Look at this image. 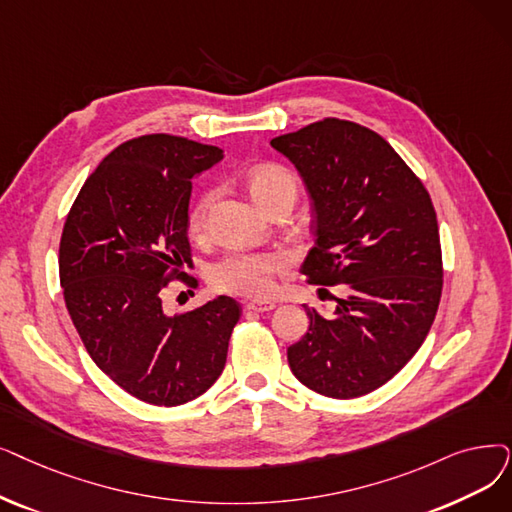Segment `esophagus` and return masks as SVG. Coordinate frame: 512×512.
I'll list each match as a JSON object with an SVG mask.
<instances>
[{
  "label": "esophagus",
  "mask_w": 512,
  "mask_h": 512,
  "mask_svg": "<svg viewBox=\"0 0 512 512\" xmlns=\"http://www.w3.org/2000/svg\"><path fill=\"white\" fill-rule=\"evenodd\" d=\"M244 309L257 311V314H265V311L276 309V303L274 301H249L247 305H244Z\"/></svg>",
  "instance_id": "obj_1"
}]
</instances>
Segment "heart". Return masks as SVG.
Returning <instances> with one entry per match:
<instances>
[{
  "mask_svg": "<svg viewBox=\"0 0 512 512\" xmlns=\"http://www.w3.org/2000/svg\"><path fill=\"white\" fill-rule=\"evenodd\" d=\"M247 186L255 203L265 209L282 194L297 196V180L286 169L278 165H259L249 177ZM211 192L198 198L190 211V228L201 230L207 207L211 203ZM291 265V257L284 251H232L221 261H217L211 270V282L224 293L240 297H268L274 293L276 278L284 274Z\"/></svg>",
  "mask_w": 512,
  "mask_h": 512,
  "instance_id": "heart-1",
  "label": "heart"
}]
</instances>
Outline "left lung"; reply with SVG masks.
<instances>
[{
  "mask_svg": "<svg viewBox=\"0 0 512 512\" xmlns=\"http://www.w3.org/2000/svg\"><path fill=\"white\" fill-rule=\"evenodd\" d=\"M311 201L316 244L301 274L345 284L332 316L307 307L309 330L288 366L311 391L351 399L379 389L427 339L441 297L431 196L391 144L368 127L324 119L274 138Z\"/></svg>",
  "mask_w": 512,
  "mask_h": 512,
  "instance_id": "8db88e82",
  "label": "left lung"
}]
</instances>
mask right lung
I'll return each mask as SVG.
<instances>
[{"mask_svg":"<svg viewBox=\"0 0 512 512\" xmlns=\"http://www.w3.org/2000/svg\"><path fill=\"white\" fill-rule=\"evenodd\" d=\"M221 159L167 133L129 140L87 177L62 230L60 286L87 353L152 406L192 402L219 379L242 311L226 295L180 316L163 307V288L192 263V180Z\"/></svg>","mask_w":512,"mask_h":512,"instance_id":"1","label":"right lung"}]
</instances>
